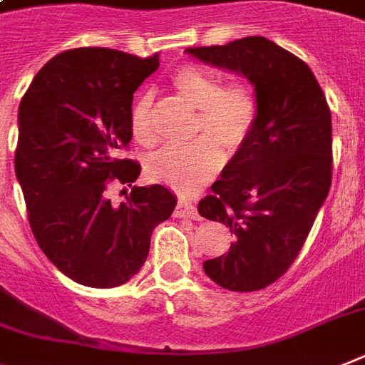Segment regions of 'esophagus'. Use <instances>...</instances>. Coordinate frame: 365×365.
<instances>
[{
	"label": "esophagus",
	"instance_id": "1",
	"mask_svg": "<svg viewBox=\"0 0 365 365\" xmlns=\"http://www.w3.org/2000/svg\"><path fill=\"white\" fill-rule=\"evenodd\" d=\"M174 217L198 220V218H200V215H198V211H196V207L191 204V202L180 200L178 204H176V209H174Z\"/></svg>",
	"mask_w": 365,
	"mask_h": 365
}]
</instances>
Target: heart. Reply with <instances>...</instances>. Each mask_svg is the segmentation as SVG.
Listing matches in <instances>:
<instances>
[{
    "instance_id": "heart-1",
    "label": "heart",
    "mask_w": 365,
    "mask_h": 365,
    "mask_svg": "<svg viewBox=\"0 0 365 365\" xmlns=\"http://www.w3.org/2000/svg\"><path fill=\"white\" fill-rule=\"evenodd\" d=\"M173 90L180 99L198 110L196 135L189 147H163L147 158L145 170L165 185L192 191L220 170L224 152H235L248 143L259 119V99L246 82L226 84L217 73L198 66H185L173 75ZM154 99L143 93L132 112V132L139 143L154 139Z\"/></svg>"
}]
</instances>
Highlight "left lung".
Instances as JSON below:
<instances>
[{
  "mask_svg": "<svg viewBox=\"0 0 365 365\" xmlns=\"http://www.w3.org/2000/svg\"><path fill=\"white\" fill-rule=\"evenodd\" d=\"M185 53L244 75L259 99L252 138L222 169L198 213L235 235L230 252L204 262L209 279L235 292L261 290L292 264L329 195L331 110L309 66L272 40L248 36Z\"/></svg>",
  "mask_w": 365,
  "mask_h": 365,
  "instance_id": "left-lung-1",
  "label": "left lung"
}]
</instances>
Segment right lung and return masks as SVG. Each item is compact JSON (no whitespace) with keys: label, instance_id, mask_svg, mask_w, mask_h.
Wrapping results in <instances>:
<instances>
[{"label":"right lung","instance_id":"right-lung-1","mask_svg":"<svg viewBox=\"0 0 365 365\" xmlns=\"http://www.w3.org/2000/svg\"><path fill=\"white\" fill-rule=\"evenodd\" d=\"M160 66L106 47L64 51L43 66L18 110L16 180L38 246L75 283L113 288L145 264L152 230L173 215L167 187L132 183L141 165L119 160L132 139V101ZM110 181L133 187L119 206Z\"/></svg>","mask_w":365,"mask_h":365}]
</instances>
